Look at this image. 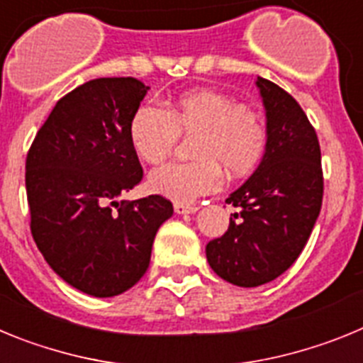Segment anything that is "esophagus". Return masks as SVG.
Masks as SVG:
<instances>
[{"label":"esophagus","mask_w":363,"mask_h":363,"mask_svg":"<svg viewBox=\"0 0 363 363\" xmlns=\"http://www.w3.org/2000/svg\"><path fill=\"white\" fill-rule=\"evenodd\" d=\"M198 209H200L198 205L185 203V201H176L174 203V211L178 214H192V213H196Z\"/></svg>","instance_id":"obj_1"}]
</instances>
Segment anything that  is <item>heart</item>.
<instances>
[{"label": "heart", "mask_w": 363, "mask_h": 363, "mask_svg": "<svg viewBox=\"0 0 363 363\" xmlns=\"http://www.w3.org/2000/svg\"><path fill=\"white\" fill-rule=\"evenodd\" d=\"M179 134L191 136L189 162L169 163L149 176V187L172 200L189 201L220 185V169L240 178L255 169L267 149L269 129L258 107L223 92L194 89L143 104L129 121V140L138 158L158 165L171 156Z\"/></svg>", "instance_id": "b5f03b06"}]
</instances>
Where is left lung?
Listing matches in <instances>:
<instances>
[{"mask_svg":"<svg viewBox=\"0 0 363 363\" xmlns=\"http://www.w3.org/2000/svg\"><path fill=\"white\" fill-rule=\"evenodd\" d=\"M267 111L269 140L255 174L234 191L229 229L207 243L218 277L258 287L284 274L303 251L323 198L322 152L316 130L296 99L277 83L258 78Z\"/></svg>","mask_w":363,"mask_h":363,"instance_id":"8db88e82","label":"left lung"}]
</instances>
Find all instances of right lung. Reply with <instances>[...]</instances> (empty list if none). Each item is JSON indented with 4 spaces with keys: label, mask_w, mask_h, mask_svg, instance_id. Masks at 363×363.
<instances>
[{
    "label": "right lung",
    "mask_w": 363,
    "mask_h": 363,
    "mask_svg": "<svg viewBox=\"0 0 363 363\" xmlns=\"http://www.w3.org/2000/svg\"><path fill=\"white\" fill-rule=\"evenodd\" d=\"M147 91L136 78L83 83L57 101L27 154L32 238L56 274L91 296L130 289L172 216L160 194L116 201L143 178L129 121Z\"/></svg>",
    "instance_id": "right-lung-1"
}]
</instances>
